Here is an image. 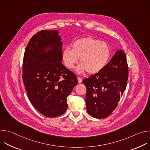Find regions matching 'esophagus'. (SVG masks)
Here are the masks:
<instances>
[{
  "mask_svg": "<svg viewBox=\"0 0 150 150\" xmlns=\"http://www.w3.org/2000/svg\"><path fill=\"white\" fill-rule=\"evenodd\" d=\"M77 78H78V83H81L82 82V79L80 78V77H77Z\"/></svg>",
  "mask_w": 150,
  "mask_h": 150,
  "instance_id": "34e87169",
  "label": "esophagus"
}]
</instances>
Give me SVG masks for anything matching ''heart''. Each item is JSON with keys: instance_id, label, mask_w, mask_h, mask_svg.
Masks as SVG:
<instances>
[{"instance_id": "heart-1", "label": "heart", "mask_w": 150, "mask_h": 150, "mask_svg": "<svg viewBox=\"0 0 150 150\" xmlns=\"http://www.w3.org/2000/svg\"><path fill=\"white\" fill-rule=\"evenodd\" d=\"M111 56L110 47L105 42L88 37L75 41L71 49L67 48L62 52V60L65 67L73 69L79 59L78 72L87 71L94 75L101 71L109 63Z\"/></svg>"}]
</instances>
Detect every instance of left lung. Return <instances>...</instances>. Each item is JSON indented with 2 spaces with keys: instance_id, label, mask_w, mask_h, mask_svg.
Instances as JSON below:
<instances>
[{
  "instance_id": "left-lung-1",
  "label": "left lung",
  "mask_w": 150,
  "mask_h": 150,
  "mask_svg": "<svg viewBox=\"0 0 150 150\" xmlns=\"http://www.w3.org/2000/svg\"><path fill=\"white\" fill-rule=\"evenodd\" d=\"M127 78L126 55L120 49L101 71L82 81L87 88L85 102L88 113L97 119L110 115L126 89Z\"/></svg>"
}]
</instances>
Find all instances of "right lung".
Here are the masks:
<instances>
[{
	"instance_id": "add662e5",
	"label": "right lung",
	"mask_w": 150,
	"mask_h": 150,
	"mask_svg": "<svg viewBox=\"0 0 150 150\" xmlns=\"http://www.w3.org/2000/svg\"><path fill=\"white\" fill-rule=\"evenodd\" d=\"M58 30H42L26 47L23 79L28 98L41 114L54 117L65 113L67 97L78 83L75 74L61 63L63 42Z\"/></svg>"
}]
</instances>
